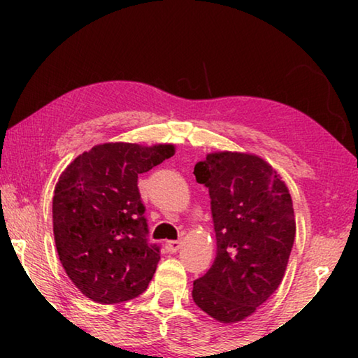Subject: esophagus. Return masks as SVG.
I'll return each instance as SVG.
<instances>
[{"instance_id":"esophagus-1","label":"esophagus","mask_w":358,"mask_h":358,"mask_svg":"<svg viewBox=\"0 0 358 358\" xmlns=\"http://www.w3.org/2000/svg\"><path fill=\"white\" fill-rule=\"evenodd\" d=\"M166 248H167L169 252H177V251L180 250V248H181V241H180V240H171V241H167Z\"/></svg>"}]
</instances>
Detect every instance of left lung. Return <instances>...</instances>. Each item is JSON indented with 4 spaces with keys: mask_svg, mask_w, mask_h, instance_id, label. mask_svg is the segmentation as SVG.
Segmentation results:
<instances>
[{
    "mask_svg": "<svg viewBox=\"0 0 358 358\" xmlns=\"http://www.w3.org/2000/svg\"><path fill=\"white\" fill-rule=\"evenodd\" d=\"M194 173L208 187L217 251L194 281L192 300L220 322H237L281 284L295 240L292 199L273 167L254 155H208Z\"/></svg>",
    "mask_w": 358,
    "mask_h": 358,
    "instance_id": "obj_1",
    "label": "left lung"
}]
</instances>
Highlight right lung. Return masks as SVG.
<instances>
[{
	"label": "right lung",
	"instance_id": "add662e5",
	"mask_svg": "<svg viewBox=\"0 0 358 358\" xmlns=\"http://www.w3.org/2000/svg\"><path fill=\"white\" fill-rule=\"evenodd\" d=\"M173 156V145L104 143L76 157L53 196V235L71 281L112 305L147 290L161 246L148 238L141 173Z\"/></svg>",
	"mask_w": 358,
	"mask_h": 358
}]
</instances>
